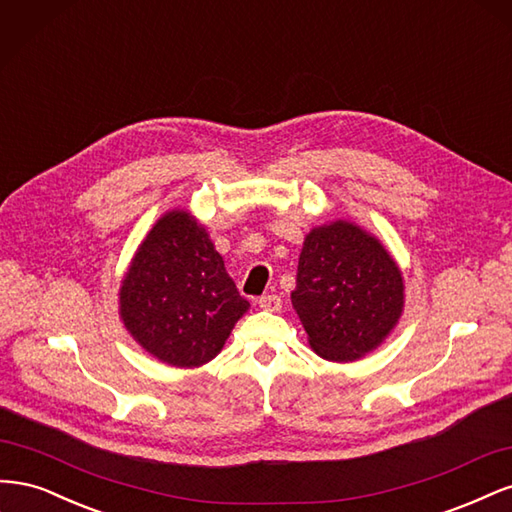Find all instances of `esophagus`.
Returning <instances> with one entry per match:
<instances>
[{"label":"esophagus","instance_id":"1","mask_svg":"<svg viewBox=\"0 0 512 512\" xmlns=\"http://www.w3.org/2000/svg\"><path fill=\"white\" fill-rule=\"evenodd\" d=\"M258 307L265 309V312H280L282 299L277 294H265V297L258 299Z\"/></svg>","mask_w":512,"mask_h":512}]
</instances>
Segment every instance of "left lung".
I'll list each match as a JSON object with an SVG mask.
<instances>
[{
	"label": "left lung",
	"mask_w": 512,
	"mask_h": 512,
	"mask_svg": "<svg viewBox=\"0 0 512 512\" xmlns=\"http://www.w3.org/2000/svg\"><path fill=\"white\" fill-rule=\"evenodd\" d=\"M404 275L378 237L348 220L305 235L290 299L307 342L327 361L374 352L404 314Z\"/></svg>",
	"instance_id": "8db88e82"
}]
</instances>
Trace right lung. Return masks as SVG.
Masks as SVG:
<instances>
[{
  "label": "right lung",
  "mask_w": 512,
  "mask_h": 512,
  "mask_svg": "<svg viewBox=\"0 0 512 512\" xmlns=\"http://www.w3.org/2000/svg\"><path fill=\"white\" fill-rule=\"evenodd\" d=\"M247 309L207 228L188 209L166 211L153 224L119 286L123 327L170 367L215 359Z\"/></svg>",
  "instance_id": "right-lung-1"
}]
</instances>
